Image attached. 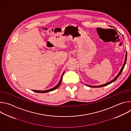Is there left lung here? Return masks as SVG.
<instances>
[{"label": "left lung", "mask_w": 131, "mask_h": 131, "mask_svg": "<svg viewBox=\"0 0 131 131\" xmlns=\"http://www.w3.org/2000/svg\"><path fill=\"white\" fill-rule=\"evenodd\" d=\"M126 58H127V52H126V55H125V61H124V64H123V66L122 67V68H121V69L120 72H119V73L117 74V76L113 80H111V81H110V82H108V83H105V84H104L101 85H98V86H91V85H87V84H86V85L87 86H90V87H93V88H100V87H103V86H106V85H108V84H110V83H113V82L115 81L117 79V78L119 77V76L120 75L121 72H122V71H123V69H124V66H125V64H126Z\"/></svg>", "instance_id": "8db88e82"}]
</instances>
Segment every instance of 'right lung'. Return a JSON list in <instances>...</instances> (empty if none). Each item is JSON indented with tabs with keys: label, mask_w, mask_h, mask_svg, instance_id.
<instances>
[{
	"label": "right lung",
	"mask_w": 131,
	"mask_h": 131,
	"mask_svg": "<svg viewBox=\"0 0 131 131\" xmlns=\"http://www.w3.org/2000/svg\"><path fill=\"white\" fill-rule=\"evenodd\" d=\"M64 73V72H63V73L62 74V77H61V79H60V81H59V83H58L57 85H56L55 86H54V88H52V89H49V90H45V91H38V90H32V91H34V92H36V93H47V92H50V91H53V90H55V89H57V88L60 86V85L61 84V82H62V77H63V76Z\"/></svg>",
	"instance_id": "1"
}]
</instances>
